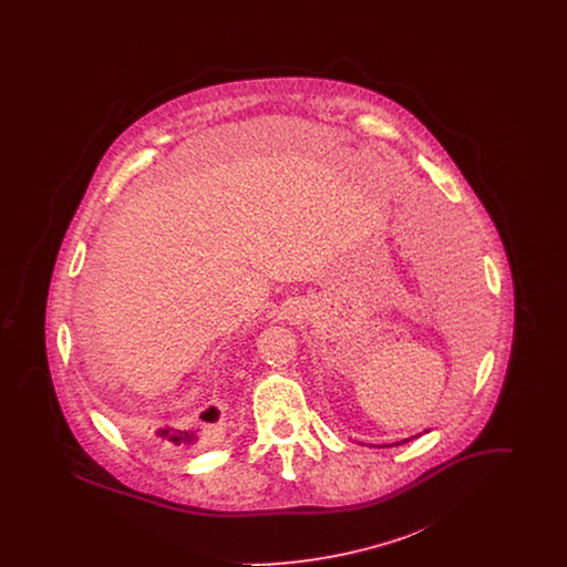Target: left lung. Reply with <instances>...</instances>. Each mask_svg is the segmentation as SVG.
Returning <instances> with one entry per match:
<instances>
[{
  "instance_id": "1",
  "label": "left lung",
  "mask_w": 567,
  "mask_h": 567,
  "mask_svg": "<svg viewBox=\"0 0 567 567\" xmlns=\"http://www.w3.org/2000/svg\"><path fill=\"white\" fill-rule=\"evenodd\" d=\"M451 248H453V246H451ZM455 250H457V246H455ZM449 252H451V250H449ZM455 259H457V261H465V257H461V246H458V255H455ZM457 261H455V266H465V264H457ZM404 442H408V440H404ZM404 442H398V444H404ZM393 446H395V444H393Z\"/></svg>"
}]
</instances>
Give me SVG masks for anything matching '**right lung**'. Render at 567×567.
Returning a JSON list of instances; mask_svg holds the SVG:
<instances>
[{
    "label": "right lung",
    "mask_w": 567,
    "mask_h": 567,
    "mask_svg": "<svg viewBox=\"0 0 567 567\" xmlns=\"http://www.w3.org/2000/svg\"><path fill=\"white\" fill-rule=\"evenodd\" d=\"M218 410L215 405H210L206 412L199 414V427L195 430H176V427H162L157 430V437L176 446V449H195L199 446L202 442L210 440V435L215 432L216 421H218Z\"/></svg>",
    "instance_id": "obj_1"
}]
</instances>
